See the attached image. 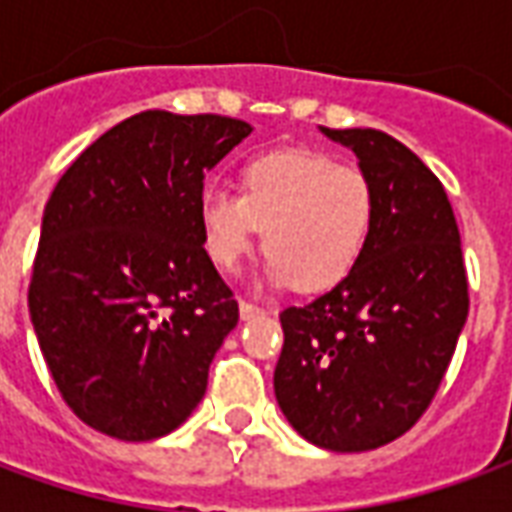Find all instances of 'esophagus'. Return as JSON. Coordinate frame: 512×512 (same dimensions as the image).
Returning <instances> with one entry per match:
<instances>
[{
	"label": "esophagus",
	"instance_id": "34e87169",
	"mask_svg": "<svg viewBox=\"0 0 512 512\" xmlns=\"http://www.w3.org/2000/svg\"><path fill=\"white\" fill-rule=\"evenodd\" d=\"M238 310H241V318H244V321L257 318V315H266V310H263V307H257V304H252V301H241V304H238Z\"/></svg>",
	"mask_w": 512,
	"mask_h": 512
}]
</instances>
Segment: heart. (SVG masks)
<instances>
[{"label": "heart", "mask_w": 512, "mask_h": 512, "mask_svg": "<svg viewBox=\"0 0 512 512\" xmlns=\"http://www.w3.org/2000/svg\"><path fill=\"white\" fill-rule=\"evenodd\" d=\"M202 244L222 271L241 266L260 230L266 277L301 293L337 288L354 274L376 222V189L359 167L326 153L282 150L249 161L238 197L205 189L197 202Z\"/></svg>", "instance_id": "b5f03b06"}]
</instances>
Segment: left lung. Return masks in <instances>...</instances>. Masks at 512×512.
Here are the masks:
<instances>
[{"label":"left lung","instance_id":"obj_1","mask_svg":"<svg viewBox=\"0 0 512 512\" xmlns=\"http://www.w3.org/2000/svg\"><path fill=\"white\" fill-rule=\"evenodd\" d=\"M351 147L376 189V222L354 274L279 312L282 414L334 452L384 447L414 428L450 367L469 282L441 180L376 128H321Z\"/></svg>","mask_w":512,"mask_h":512}]
</instances>
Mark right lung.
Instances as JSON below:
<instances>
[{
	"instance_id": "1",
	"label": "right lung",
	"mask_w": 512,
	"mask_h": 512,
	"mask_svg": "<svg viewBox=\"0 0 512 512\" xmlns=\"http://www.w3.org/2000/svg\"><path fill=\"white\" fill-rule=\"evenodd\" d=\"M252 134L244 120L128 117L51 191L29 315L62 400L123 441L167 436L205 395L238 301L202 246L205 172Z\"/></svg>"
}]
</instances>
